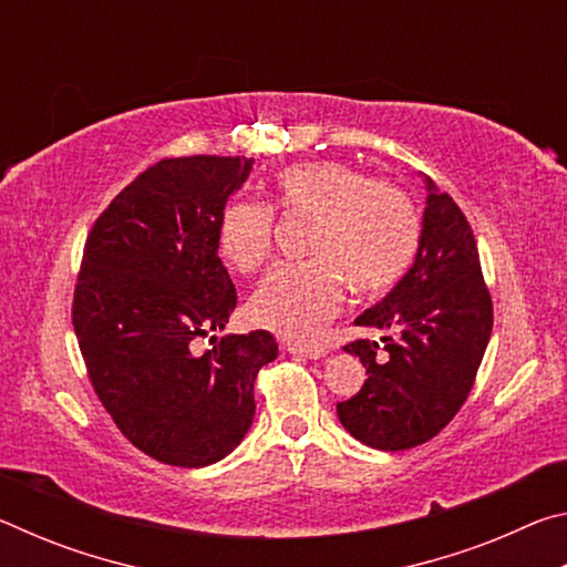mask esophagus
I'll return each mask as SVG.
<instances>
[{"instance_id": "esophagus-1", "label": "esophagus", "mask_w": 567, "mask_h": 567, "mask_svg": "<svg viewBox=\"0 0 567 567\" xmlns=\"http://www.w3.org/2000/svg\"><path fill=\"white\" fill-rule=\"evenodd\" d=\"M285 350L290 354H300V358H310V360H320L324 358V348H318V344H297V342H287Z\"/></svg>"}]
</instances>
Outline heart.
<instances>
[{
  "mask_svg": "<svg viewBox=\"0 0 567 567\" xmlns=\"http://www.w3.org/2000/svg\"><path fill=\"white\" fill-rule=\"evenodd\" d=\"M310 217L305 255L280 265L249 297V318L290 340H315L344 295L378 292L415 260L422 223L415 199L395 182L368 177L344 162H300L277 172L267 205L229 203L217 219V249L237 272L270 260L275 219Z\"/></svg>",
  "mask_w": 567,
  "mask_h": 567,
  "instance_id": "obj_1",
  "label": "heart"
}]
</instances>
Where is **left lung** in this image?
<instances>
[{
	"label": "left lung",
	"mask_w": 567,
	"mask_h": 567,
	"mask_svg": "<svg viewBox=\"0 0 567 567\" xmlns=\"http://www.w3.org/2000/svg\"><path fill=\"white\" fill-rule=\"evenodd\" d=\"M427 207L415 265L385 300L354 324L390 330L378 342L354 340L368 380L358 395L338 402L348 433L375 450H410L433 440L463 408L493 332L475 235L463 209L427 179Z\"/></svg>",
	"instance_id": "obj_1"
}]
</instances>
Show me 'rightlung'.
Wrapping results in <instances>:
<instances>
[{"instance_id":"obj_1","label":"right lung","mask_w":567,"mask_h":567,"mask_svg":"<svg viewBox=\"0 0 567 567\" xmlns=\"http://www.w3.org/2000/svg\"><path fill=\"white\" fill-rule=\"evenodd\" d=\"M249 169L245 157L159 159L84 243L72 324L90 382L120 433L165 465L205 467L233 453L252 425L257 372L277 358L265 330L195 352L237 305L217 219Z\"/></svg>"}]
</instances>
